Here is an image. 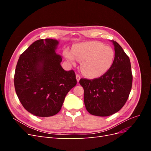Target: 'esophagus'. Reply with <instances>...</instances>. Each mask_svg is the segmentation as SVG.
Here are the masks:
<instances>
[{
  "label": "esophagus",
  "instance_id": "1",
  "mask_svg": "<svg viewBox=\"0 0 151 151\" xmlns=\"http://www.w3.org/2000/svg\"><path fill=\"white\" fill-rule=\"evenodd\" d=\"M76 79H77V81L78 82H79V81H80V79H81V77H80V76L79 75V74H76Z\"/></svg>",
  "mask_w": 151,
  "mask_h": 151
}]
</instances>
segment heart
Listing matches in <instances>:
<instances>
[{
  "instance_id": "obj_1",
  "label": "heart",
  "mask_w": 151,
  "mask_h": 151,
  "mask_svg": "<svg viewBox=\"0 0 151 151\" xmlns=\"http://www.w3.org/2000/svg\"><path fill=\"white\" fill-rule=\"evenodd\" d=\"M63 55L73 65L81 62V70L90 79H97L110 69L115 59V52L109 46L92 41L76 45L72 50L65 48Z\"/></svg>"
}]
</instances>
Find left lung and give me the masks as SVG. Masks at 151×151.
Masks as SVG:
<instances>
[{
  "label": "left lung",
  "mask_w": 151,
  "mask_h": 151,
  "mask_svg": "<svg viewBox=\"0 0 151 151\" xmlns=\"http://www.w3.org/2000/svg\"><path fill=\"white\" fill-rule=\"evenodd\" d=\"M111 42L115 47V59L110 69L99 78L79 81L84 90L86 108L95 116H108L118 112L127 102L132 89L129 57L116 42Z\"/></svg>",
  "instance_id": "1"
}]
</instances>
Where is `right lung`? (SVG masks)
Listing matches in <instances>:
<instances>
[{
  "label": "right lung",
  "instance_id": "1",
  "mask_svg": "<svg viewBox=\"0 0 151 151\" xmlns=\"http://www.w3.org/2000/svg\"><path fill=\"white\" fill-rule=\"evenodd\" d=\"M53 39L36 41L22 53L14 74L16 93L27 111L40 117L60 111L67 94L76 85L75 72L65 71Z\"/></svg>",
  "mask_w": 151,
  "mask_h": 151
}]
</instances>
